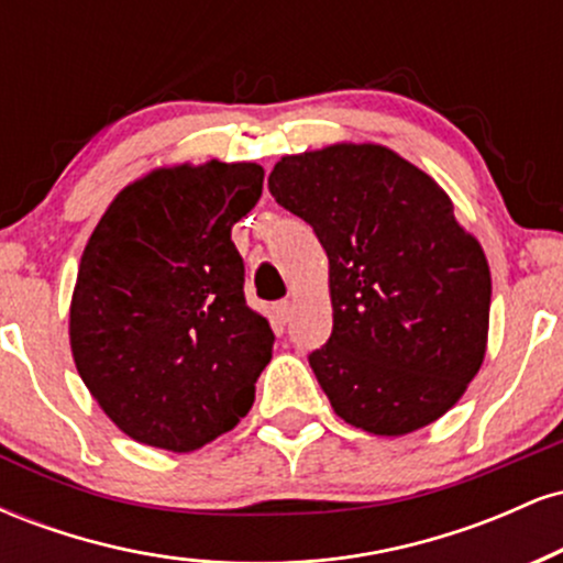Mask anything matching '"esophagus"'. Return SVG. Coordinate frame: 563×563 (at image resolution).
<instances>
[{
  "label": "esophagus",
  "mask_w": 563,
  "mask_h": 563,
  "mask_svg": "<svg viewBox=\"0 0 563 563\" xmlns=\"http://www.w3.org/2000/svg\"><path fill=\"white\" fill-rule=\"evenodd\" d=\"M290 312H294V303H290V301H277L275 303V318L280 322H288Z\"/></svg>",
  "instance_id": "esophagus-1"
}]
</instances>
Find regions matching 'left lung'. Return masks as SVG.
<instances>
[{"label":"left lung","mask_w":563,"mask_h":563,"mask_svg":"<svg viewBox=\"0 0 563 563\" xmlns=\"http://www.w3.org/2000/svg\"><path fill=\"white\" fill-rule=\"evenodd\" d=\"M269 192L328 254L333 333L309 365L335 416L378 437L442 418L479 373L493 296L448 192L373 142L283 156Z\"/></svg>","instance_id":"1"}]
</instances>
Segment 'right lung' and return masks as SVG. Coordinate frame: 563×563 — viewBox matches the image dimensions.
<instances>
[{"instance_id":"obj_1","label":"right lung","mask_w":563,"mask_h":563,"mask_svg":"<svg viewBox=\"0 0 563 563\" xmlns=\"http://www.w3.org/2000/svg\"><path fill=\"white\" fill-rule=\"evenodd\" d=\"M260 164L164 166L126 185L89 238L70 352L126 437L190 452L254 405L275 333L245 303L230 232L262 198Z\"/></svg>"}]
</instances>
